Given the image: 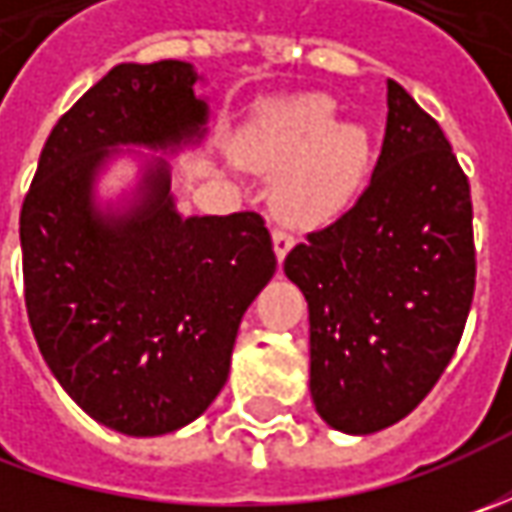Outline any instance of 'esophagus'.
Wrapping results in <instances>:
<instances>
[{
	"label": "esophagus",
	"mask_w": 512,
	"mask_h": 512,
	"mask_svg": "<svg viewBox=\"0 0 512 512\" xmlns=\"http://www.w3.org/2000/svg\"><path fill=\"white\" fill-rule=\"evenodd\" d=\"M290 247H293V233H290L287 227L279 225L273 230V250H276V259H279V262L285 259Z\"/></svg>",
	"instance_id": "34e87169"
}]
</instances>
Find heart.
<instances>
[{"label": "heart", "mask_w": 512, "mask_h": 512, "mask_svg": "<svg viewBox=\"0 0 512 512\" xmlns=\"http://www.w3.org/2000/svg\"><path fill=\"white\" fill-rule=\"evenodd\" d=\"M242 159L276 170L273 202L293 225L336 216L359 190L370 168V136L356 122H336V102L302 93L267 105L242 139Z\"/></svg>", "instance_id": "b5f03b06"}]
</instances>
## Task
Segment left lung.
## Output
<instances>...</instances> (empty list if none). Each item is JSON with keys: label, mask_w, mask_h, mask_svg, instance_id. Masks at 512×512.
<instances>
[{"label": "left lung", "mask_w": 512, "mask_h": 512, "mask_svg": "<svg viewBox=\"0 0 512 512\" xmlns=\"http://www.w3.org/2000/svg\"><path fill=\"white\" fill-rule=\"evenodd\" d=\"M285 273L307 299L310 396L330 427L384 430L439 382L476 287L473 205L439 122L399 82L370 185Z\"/></svg>", "instance_id": "8db88e82"}]
</instances>
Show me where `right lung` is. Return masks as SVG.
Wrapping results in <instances>:
<instances>
[{
    "label": "right lung",
    "instance_id": "right-lung-1",
    "mask_svg": "<svg viewBox=\"0 0 512 512\" xmlns=\"http://www.w3.org/2000/svg\"><path fill=\"white\" fill-rule=\"evenodd\" d=\"M190 62L116 65L50 130L19 216L30 330L90 419L162 436L205 413L230 373L250 302L276 273L259 213L182 216L165 156L125 207L96 202L119 148L202 142Z\"/></svg>",
    "mask_w": 512,
    "mask_h": 512
}]
</instances>
